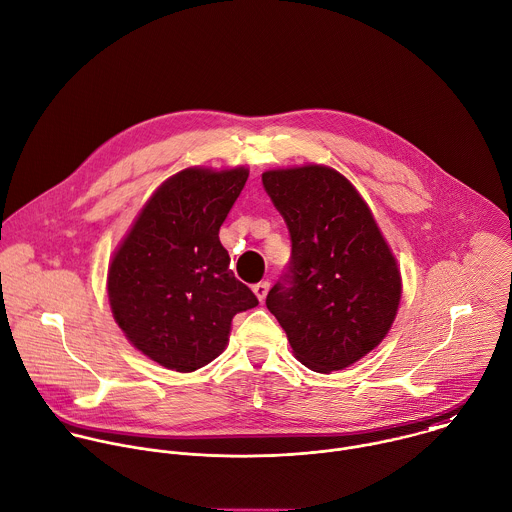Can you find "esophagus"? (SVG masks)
Segmentation results:
<instances>
[{
    "label": "esophagus",
    "instance_id": "esophagus-1",
    "mask_svg": "<svg viewBox=\"0 0 512 512\" xmlns=\"http://www.w3.org/2000/svg\"><path fill=\"white\" fill-rule=\"evenodd\" d=\"M267 291H269V281H261V283L253 285V293L257 295L259 301H263L267 297Z\"/></svg>",
    "mask_w": 512,
    "mask_h": 512
}]
</instances>
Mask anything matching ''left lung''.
Listing matches in <instances>:
<instances>
[{
  "instance_id": "left-lung-1",
  "label": "left lung",
  "mask_w": 512,
  "mask_h": 512,
  "mask_svg": "<svg viewBox=\"0 0 512 512\" xmlns=\"http://www.w3.org/2000/svg\"><path fill=\"white\" fill-rule=\"evenodd\" d=\"M263 187L291 235V261L267 295L295 357L317 373L341 371L389 333L403 285L369 205L325 165L271 169Z\"/></svg>"
}]
</instances>
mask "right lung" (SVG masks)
Masks as SVG:
<instances>
[{
	"label": "right lung",
	"instance_id": "right-lung-1",
	"mask_svg": "<svg viewBox=\"0 0 512 512\" xmlns=\"http://www.w3.org/2000/svg\"><path fill=\"white\" fill-rule=\"evenodd\" d=\"M249 171L189 167L143 205L107 273L111 313L129 343L165 369L217 359L237 313L259 305L235 279L219 229Z\"/></svg>",
	"mask_w": 512,
	"mask_h": 512
}]
</instances>
